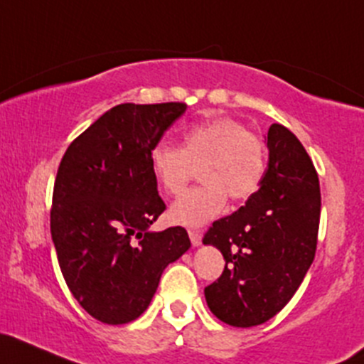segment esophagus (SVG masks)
Returning <instances> with one entry per match:
<instances>
[{"label":"esophagus","mask_w":364,"mask_h":364,"mask_svg":"<svg viewBox=\"0 0 364 364\" xmlns=\"http://www.w3.org/2000/svg\"><path fill=\"white\" fill-rule=\"evenodd\" d=\"M188 235H190V240L193 243V247H198L202 243V235L198 230H188Z\"/></svg>","instance_id":"1"}]
</instances>
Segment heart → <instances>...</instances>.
I'll use <instances>...</instances> for the list:
<instances>
[{
	"label": "heart",
	"instance_id": "heart-1",
	"mask_svg": "<svg viewBox=\"0 0 364 364\" xmlns=\"http://www.w3.org/2000/svg\"><path fill=\"white\" fill-rule=\"evenodd\" d=\"M203 185L186 190L171 205V219L183 226H202L225 209L228 195L245 200L261 188L267 169L262 139L242 122L215 117L183 133L181 149L159 141L150 150V167L159 186L178 195L200 166Z\"/></svg>",
	"mask_w": 364,
	"mask_h": 364
}]
</instances>
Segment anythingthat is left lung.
<instances>
[{"mask_svg": "<svg viewBox=\"0 0 364 364\" xmlns=\"http://www.w3.org/2000/svg\"><path fill=\"white\" fill-rule=\"evenodd\" d=\"M264 181L237 213L213 223L203 243L221 250L223 274L205 301L226 325L249 328L278 314L316 254L321 193L313 161L292 131L271 124Z\"/></svg>", "mask_w": 364, "mask_h": 364, "instance_id": "1", "label": "left lung"}]
</instances>
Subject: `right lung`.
Masks as SVG:
<instances>
[{
  "mask_svg": "<svg viewBox=\"0 0 364 364\" xmlns=\"http://www.w3.org/2000/svg\"><path fill=\"white\" fill-rule=\"evenodd\" d=\"M186 103H122L70 143L58 166L50 226L60 269L82 309L124 325L150 306L167 264L190 249L185 228L151 231L166 210L151 146Z\"/></svg>",
  "mask_w": 364,
  "mask_h": 364,
  "instance_id": "obj_1",
  "label": "right lung"
}]
</instances>
